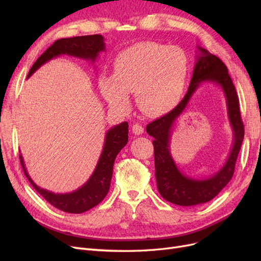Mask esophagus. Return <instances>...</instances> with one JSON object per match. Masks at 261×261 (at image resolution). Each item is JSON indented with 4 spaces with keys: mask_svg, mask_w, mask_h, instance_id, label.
Returning <instances> with one entry per match:
<instances>
[{
    "mask_svg": "<svg viewBox=\"0 0 261 261\" xmlns=\"http://www.w3.org/2000/svg\"><path fill=\"white\" fill-rule=\"evenodd\" d=\"M132 130H133V133L135 134V135H141V134L144 133V127L143 126H141L140 124H135V125H133V127H132Z\"/></svg>",
    "mask_w": 261,
    "mask_h": 261,
    "instance_id": "34e87169",
    "label": "esophagus"
}]
</instances>
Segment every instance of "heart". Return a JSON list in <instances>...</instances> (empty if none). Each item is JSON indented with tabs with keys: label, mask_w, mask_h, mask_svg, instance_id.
<instances>
[{
	"label": "heart",
	"mask_w": 261,
	"mask_h": 261,
	"mask_svg": "<svg viewBox=\"0 0 261 261\" xmlns=\"http://www.w3.org/2000/svg\"><path fill=\"white\" fill-rule=\"evenodd\" d=\"M188 73L189 60L183 49L146 41L118 54L113 76L102 75L99 88L112 108L127 111L128 93H136L137 103L146 114L159 115L178 103Z\"/></svg>",
	"instance_id": "1"
}]
</instances>
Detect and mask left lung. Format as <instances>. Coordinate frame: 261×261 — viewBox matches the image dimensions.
Instances as JSON below:
<instances>
[{
	"instance_id": "left-lung-1",
	"label": "left lung",
	"mask_w": 261,
	"mask_h": 261,
	"mask_svg": "<svg viewBox=\"0 0 261 261\" xmlns=\"http://www.w3.org/2000/svg\"><path fill=\"white\" fill-rule=\"evenodd\" d=\"M194 73L188 90L171 112L147 125L146 130L154 140V168L158 191L165 200L177 206L191 207L208 202L231 180L236 159L244 139V124L235 87L224 63L201 46H197ZM210 81L220 86L227 101L229 120L233 130V146L224 167L208 179L198 180L184 176L176 167L169 151L171 127L184 112L195 90L202 82Z\"/></svg>"
}]
</instances>
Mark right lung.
I'll return each mask as SVG.
<instances>
[{
	"mask_svg": "<svg viewBox=\"0 0 261 261\" xmlns=\"http://www.w3.org/2000/svg\"><path fill=\"white\" fill-rule=\"evenodd\" d=\"M103 51H106V43L105 38L101 35L59 39L35 62V64L29 70L28 77L33 75L44 63L52 60L53 58L59 57V55L67 54L70 57L84 59L94 63L99 53ZM127 122H123L110 128L106 134L103 150H102L92 175L82 187L68 194H55L39 187L29 176L21 154H19V159L23 173H25L30 184L46 201L51 203L53 207L64 212L83 213L97 206L105 199L110 189V185H111L115 158L117 153L125 147V145L127 144Z\"/></svg>",
	"mask_w": 261,
	"mask_h": 261,
	"instance_id": "add662e5",
	"label": "right lung"
}]
</instances>
